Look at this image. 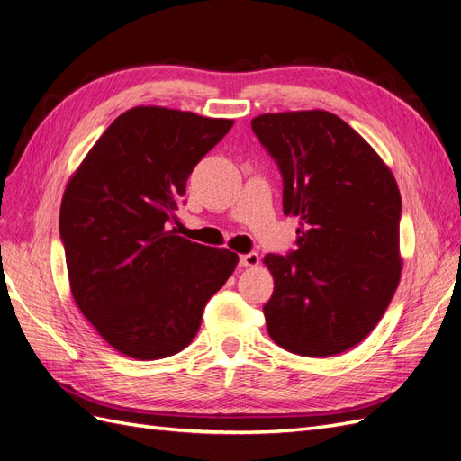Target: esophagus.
Returning <instances> with one entry per match:
<instances>
[{"label":"esophagus","instance_id":"1","mask_svg":"<svg viewBox=\"0 0 461 461\" xmlns=\"http://www.w3.org/2000/svg\"><path fill=\"white\" fill-rule=\"evenodd\" d=\"M258 263H259V256L256 252L240 256V267H256Z\"/></svg>","mask_w":461,"mask_h":461}]
</instances>
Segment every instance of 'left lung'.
<instances>
[{
	"instance_id": "left-lung-1",
	"label": "left lung",
	"mask_w": 461,
	"mask_h": 461,
	"mask_svg": "<svg viewBox=\"0 0 461 461\" xmlns=\"http://www.w3.org/2000/svg\"><path fill=\"white\" fill-rule=\"evenodd\" d=\"M252 131L281 171L285 215L300 219L296 249L263 259L275 278L269 337L298 356L342 354L379 323L400 283L396 180L329 111L265 113Z\"/></svg>"
}]
</instances>
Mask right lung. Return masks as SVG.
<instances>
[{
  "label": "right lung",
  "mask_w": 461,
  "mask_h": 461,
  "mask_svg": "<svg viewBox=\"0 0 461 461\" xmlns=\"http://www.w3.org/2000/svg\"><path fill=\"white\" fill-rule=\"evenodd\" d=\"M230 119L167 107L119 115L68 180L59 213L80 312L117 352L169 357L198 334L239 256L176 234L186 180Z\"/></svg>",
  "instance_id": "add662e5"
}]
</instances>
